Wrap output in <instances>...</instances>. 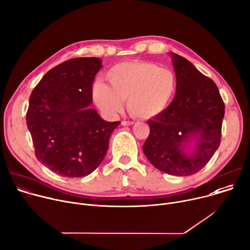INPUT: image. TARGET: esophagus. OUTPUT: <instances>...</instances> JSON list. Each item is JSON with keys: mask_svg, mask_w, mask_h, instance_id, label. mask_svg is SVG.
Masks as SVG:
<instances>
[{"mask_svg": "<svg viewBox=\"0 0 250 250\" xmlns=\"http://www.w3.org/2000/svg\"><path fill=\"white\" fill-rule=\"evenodd\" d=\"M121 124L123 125V126H130V125H132V124H134V122L133 121H122L121 122Z\"/></svg>", "mask_w": 250, "mask_h": 250, "instance_id": "obj_1", "label": "esophagus"}]
</instances>
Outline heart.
Wrapping results in <instances>:
<instances>
[{
    "label": "heart",
    "mask_w": 250,
    "mask_h": 250,
    "mask_svg": "<svg viewBox=\"0 0 250 250\" xmlns=\"http://www.w3.org/2000/svg\"><path fill=\"white\" fill-rule=\"evenodd\" d=\"M106 78L109 85L95 82L92 98L102 112L116 116L124 107L142 119H149L169 107L178 90V79L169 68L148 62H125L111 67Z\"/></svg>",
    "instance_id": "b5f03b06"
}]
</instances>
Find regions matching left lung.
I'll list each match as a JSON object with an SVG mask.
<instances>
[{
    "mask_svg": "<svg viewBox=\"0 0 250 250\" xmlns=\"http://www.w3.org/2000/svg\"><path fill=\"white\" fill-rule=\"evenodd\" d=\"M170 54L178 90L169 107L148 120L143 152L161 172L186 177L201 171L219 147L225 103L210 78L181 55ZM192 140L196 145L188 155L184 150Z\"/></svg>",
    "mask_w": 250,
    "mask_h": 250,
    "instance_id": "obj_1",
    "label": "left lung"
}]
</instances>
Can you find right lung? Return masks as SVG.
I'll return each instance as SVG.
<instances>
[{
  "instance_id": "add662e5",
  "label": "right lung",
  "mask_w": 250,
  "mask_h": 250,
  "mask_svg": "<svg viewBox=\"0 0 250 250\" xmlns=\"http://www.w3.org/2000/svg\"><path fill=\"white\" fill-rule=\"evenodd\" d=\"M97 58H76L47 71L30 96L26 125L38 160L62 177L91 174L104 159L119 121L107 122L92 103Z\"/></svg>"
}]
</instances>
